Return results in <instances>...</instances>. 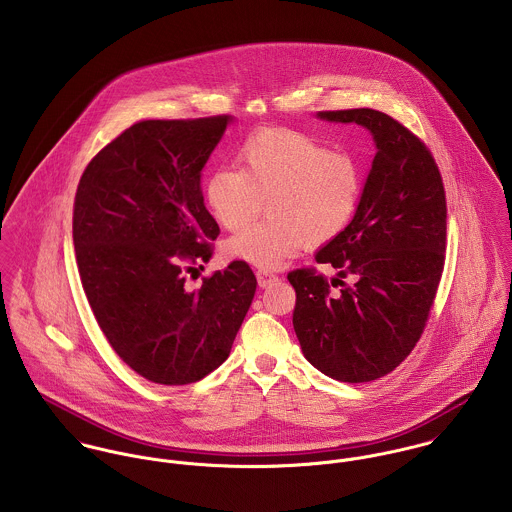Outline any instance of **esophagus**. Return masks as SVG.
Instances as JSON below:
<instances>
[{
    "label": "esophagus",
    "mask_w": 512,
    "mask_h": 512,
    "mask_svg": "<svg viewBox=\"0 0 512 512\" xmlns=\"http://www.w3.org/2000/svg\"><path fill=\"white\" fill-rule=\"evenodd\" d=\"M256 278H258L260 288H268L270 284H274V282L278 280L276 274H272V272H268V270H258V272H256Z\"/></svg>",
    "instance_id": "34e87169"
}]
</instances>
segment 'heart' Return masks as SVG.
Returning <instances> with one entry per match:
<instances>
[{
  "label": "heart",
  "instance_id": "b5f03b06",
  "mask_svg": "<svg viewBox=\"0 0 512 512\" xmlns=\"http://www.w3.org/2000/svg\"><path fill=\"white\" fill-rule=\"evenodd\" d=\"M240 171L215 169L205 185L211 215L226 230H239L263 203L270 220L238 232L226 252L258 268H278L305 242L325 244L353 219L363 173L347 151L329 149L309 134L264 130L238 149Z\"/></svg>",
  "mask_w": 512,
  "mask_h": 512
}]
</instances>
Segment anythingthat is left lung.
Segmentation results:
<instances>
[{
    "label": "left lung",
    "mask_w": 512,
    "mask_h": 512,
    "mask_svg": "<svg viewBox=\"0 0 512 512\" xmlns=\"http://www.w3.org/2000/svg\"><path fill=\"white\" fill-rule=\"evenodd\" d=\"M317 116L365 126L376 155L355 217L315 254L337 278L327 282L315 268L288 274L293 329L317 370L370 382L412 353L428 323L445 262V191L432 151L388 114L353 108ZM339 285V293L330 290Z\"/></svg>",
    "instance_id": "obj_1"
}]
</instances>
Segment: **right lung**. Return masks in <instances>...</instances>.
<instances>
[{
    "label": "right lung",
    "instance_id": "obj_1",
    "mask_svg": "<svg viewBox=\"0 0 512 512\" xmlns=\"http://www.w3.org/2000/svg\"><path fill=\"white\" fill-rule=\"evenodd\" d=\"M228 122H136L78 181L73 240L86 299L116 355L155 384H191L219 368L256 292L242 260L185 288L220 234L201 171Z\"/></svg>",
    "mask_w": 512,
    "mask_h": 512
}]
</instances>
